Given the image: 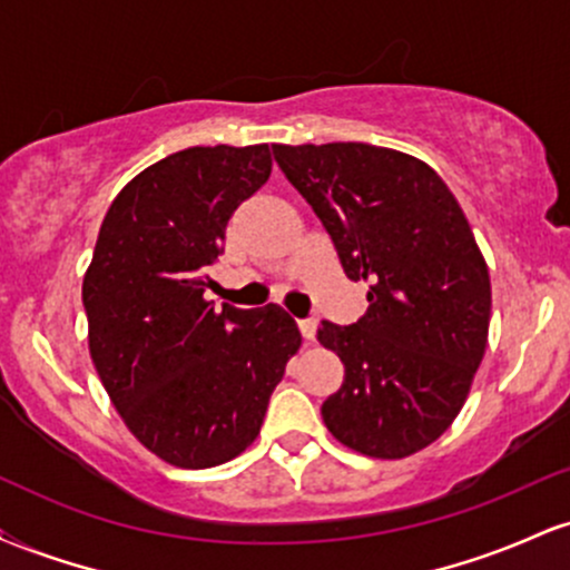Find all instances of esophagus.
<instances>
[{
	"label": "esophagus",
	"mask_w": 570,
	"mask_h": 570,
	"mask_svg": "<svg viewBox=\"0 0 570 570\" xmlns=\"http://www.w3.org/2000/svg\"><path fill=\"white\" fill-rule=\"evenodd\" d=\"M299 332H303L307 343H313V340H316V322H313V318H305V322H299Z\"/></svg>",
	"instance_id": "1"
}]
</instances>
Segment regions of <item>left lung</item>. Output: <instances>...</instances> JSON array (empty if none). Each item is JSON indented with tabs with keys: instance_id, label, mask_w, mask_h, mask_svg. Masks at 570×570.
Here are the masks:
<instances>
[{
	"instance_id": "8db88e82",
	"label": "left lung",
	"mask_w": 570,
	"mask_h": 570,
	"mask_svg": "<svg viewBox=\"0 0 570 570\" xmlns=\"http://www.w3.org/2000/svg\"><path fill=\"white\" fill-rule=\"evenodd\" d=\"M273 155L345 276L367 284L356 324L318 326L345 367L322 404L326 429L383 461L429 448L461 412L488 345L490 273L466 214L434 168L399 149L276 144Z\"/></svg>"
}]
</instances>
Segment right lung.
Here are the masks:
<instances>
[{"mask_svg":"<svg viewBox=\"0 0 570 570\" xmlns=\"http://www.w3.org/2000/svg\"><path fill=\"white\" fill-rule=\"evenodd\" d=\"M271 171L267 144L181 149L136 174L98 230L82 278L90 358L130 434L171 466L244 453L303 345L284 307L203 297L227 222Z\"/></svg>","mask_w":570,"mask_h":570,"instance_id":"1","label":"right lung"}]
</instances>
